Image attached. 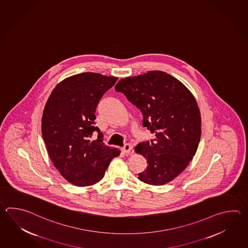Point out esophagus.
<instances>
[{
  "label": "esophagus",
  "mask_w": 248,
  "mask_h": 248,
  "mask_svg": "<svg viewBox=\"0 0 248 248\" xmlns=\"http://www.w3.org/2000/svg\"><path fill=\"white\" fill-rule=\"evenodd\" d=\"M122 152L124 154H130L132 151V146L130 144H125L124 147L121 148Z\"/></svg>",
  "instance_id": "obj_1"
}]
</instances>
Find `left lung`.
<instances>
[{
	"mask_svg": "<svg viewBox=\"0 0 248 248\" xmlns=\"http://www.w3.org/2000/svg\"><path fill=\"white\" fill-rule=\"evenodd\" d=\"M115 90L141 111L143 126L155 135L135 147L147 161L139 179L152 186L170 182L197 151L202 118L195 98L176 78L160 71L122 78Z\"/></svg>",
	"mask_w": 248,
	"mask_h": 248,
	"instance_id": "8db88e82",
	"label": "left lung"
}]
</instances>
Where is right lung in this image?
Wrapping results in <instances>:
<instances>
[{
	"instance_id": "obj_1",
	"label": "right lung",
	"mask_w": 248,
	"mask_h": 248,
	"mask_svg": "<svg viewBox=\"0 0 248 248\" xmlns=\"http://www.w3.org/2000/svg\"><path fill=\"white\" fill-rule=\"evenodd\" d=\"M116 80L93 72L77 74L60 82L46 103L41 132L48 155L62 176L77 186L99 182L120 154L103 143L102 132L94 126L97 105ZM95 132L97 140L92 141Z\"/></svg>"
}]
</instances>
